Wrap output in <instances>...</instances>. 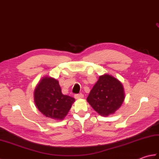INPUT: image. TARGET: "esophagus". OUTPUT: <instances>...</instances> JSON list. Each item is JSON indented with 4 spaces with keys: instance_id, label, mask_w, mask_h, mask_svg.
Segmentation results:
<instances>
[{
    "instance_id": "esophagus-1",
    "label": "esophagus",
    "mask_w": 159,
    "mask_h": 159,
    "mask_svg": "<svg viewBox=\"0 0 159 159\" xmlns=\"http://www.w3.org/2000/svg\"><path fill=\"white\" fill-rule=\"evenodd\" d=\"M84 97L83 94L82 93H80V94H75L74 95V98H75L76 99H80V98H83Z\"/></svg>"
}]
</instances>
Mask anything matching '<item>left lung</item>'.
<instances>
[{
    "label": "left lung",
    "instance_id": "left-lung-1",
    "mask_svg": "<svg viewBox=\"0 0 159 159\" xmlns=\"http://www.w3.org/2000/svg\"><path fill=\"white\" fill-rule=\"evenodd\" d=\"M125 98L122 84L113 76H100L87 98L93 109L102 116L113 114L122 104Z\"/></svg>",
    "mask_w": 159,
    "mask_h": 159
}]
</instances>
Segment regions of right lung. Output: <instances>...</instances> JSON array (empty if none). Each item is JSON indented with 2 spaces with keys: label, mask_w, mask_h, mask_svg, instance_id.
<instances>
[{
  "label": "right lung",
  "mask_w": 159,
  "mask_h": 159,
  "mask_svg": "<svg viewBox=\"0 0 159 159\" xmlns=\"http://www.w3.org/2000/svg\"><path fill=\"white\" fill-rule=\"evenodd\" d=\"M74 101V98L63 95L58 80L50 76L43 77L34 91L36 107L46 117L55 120L64 119Z\"/></svg>",
  "instance_id": "obj_1"
}]
</instances>
